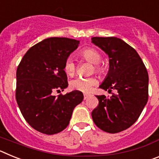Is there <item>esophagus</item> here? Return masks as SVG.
<instances>
[{
	"label": "esophagus",
	"instance_id": "34e87169",
	"mask_svg": "<svg viewBox=\"0 0 159 159\" xmlns=\"http://www.w3.org/2000/svg\"><path fill=\"white\" fill-rule=\"evenodd\" d=\"M89 96H90L89 94H87V93L84 94V99H87Z\"/></svg>",
	"mask_w": 159,
	"mask_h": 159
}]
</instances>
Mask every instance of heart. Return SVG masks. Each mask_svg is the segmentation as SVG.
Masks as SVG:
<instances>
[{"label": "heart", "instance_id": "1", "mask_svg": "<svg viewBox=\"0 0 159 159\" xmlns=\"http://www.w3.org/2000/svg\"><path fill=\"white\" fill-rule=\"evenodd\" d=\"M81 57L88 62L94 64L95 71L97 73H101L103 71V67L99 63L101 62L102 57L100 53L95 48H87L80 53ZM64 69L65 73L69 76H72L75 73L76 66L74 60L71 58H67L64 64ZM97 84V80L93 76L91 77H77L70 82L71 89L77 90L80 92H88L92 87Z\"/></svg>", "mask_w": 159, "mask_h": 159}]
</instances>
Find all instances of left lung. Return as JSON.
<instances>
[{
  "mask_svg": "<svg viewBox=\"0 0 159 159\" xmlns=\"http://www.w3.org/2000/svg\"><path fill=\"white\" fill-rule=\"evenodd\" d=\"M92 42L109 57V71L99 88L111 92L110 98L96 95L99 105L92 112L97 127L118 133L134 124L148 100L149 77L137 52L117 37H92Z\"/></svg>",
  "mask_w": 159,
  "mask_h": 159,
  "instance_id": "8db88e82",
  "label": "left lung"
}]
</instances>
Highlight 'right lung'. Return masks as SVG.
Masks as SVG:
<instances>
[{
	"label": "right lung",
	"instance_id": "right-lung-1",
	"mask_svg": "<svg viewBox=\"0 0 159 159\" xmlns=\"http://www.w3.org/2000/svg\"><path fill=\"white\" fill-rule=\"evenodd\" d=\"M80 41L51 37L29 49L16 69V99L22 116L32 128L46 134L62 131L74 108L84 99L80 91L53 95L67 87L64 67Z\"/></svg>",
	"mask_w": 159,
	"mask_h": 159
}]
</instances>
